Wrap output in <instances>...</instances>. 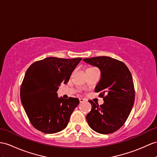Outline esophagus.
Masks as SVG:
<instances>
[{"label":"esophagus","instance_id":"esophagus-1","mask_svg":"<svg viewBox=\"0 0 157 157\" xmlns=\"http://www.w3.org/2000/svg\"><path fill=\"white\" fill-rule=\"evenodd\" d=\"M86 100L85 98H79V101H80V102H85Z\"/></svg>","mask_w":157,"mask_h":157}]
</instances>
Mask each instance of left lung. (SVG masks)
I'll return each instance as SVG.
<instances>
[{"label": "left lung", "instance_id": "left-lung-1", "mask_svg": "<svg viewBox=\"0 0 157 157\" xmlns=\"http://www.w3.org/2000/svg\"><path fill=\"white\" fill-rule=\"evenodd\" d=\"M83 60L100 69L101 78L94 90L101 92L99 97L104 100L100 106L89 101L92 109L86 117L87 123L98 133H113L124 124L135 102L131 72L124 63L109 56L92 57Z\"/></svg>", "mask_w": 157, "mask_h": 157}]
</instances>
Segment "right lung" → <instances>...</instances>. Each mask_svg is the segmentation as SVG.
Masks as SVG:
<instances>
[{"instance_id":"1","label":"right lung","mask_w":157,"mask_h":157,"mask_svg":"<svg viewBox=\"0 0 157 157\" xmlns=\"http://www.w3.org/2000/svg\"><path fill=\"white\" fill-rule=\"evenodd\" d=\"M82 58L47 57L33 63L21 87V100L33 127L47 134L63 131L79 104L77 98H59L61 83L67 84Z\"/></svg>"}]
</instances>
